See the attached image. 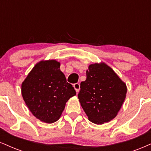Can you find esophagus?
I'll return each mask as SVG.
<instances>
[{
	"instance_id": "1",
	"label": "esophagus",
	"mask_w": 151,
	"mask_h": 151,
	"mask_svg": "<svg viewBox=\"0 0 151 151\" xmlns=\"http://www.w3.org/2000/svg\"><path fill=\"white\" fill-rule=\"evenodd\" d=\"M73 87L75 89V90L76 91V92H78L80 91V84L79 83H75L73 84Z\"/></svg>"
}]
</instances>
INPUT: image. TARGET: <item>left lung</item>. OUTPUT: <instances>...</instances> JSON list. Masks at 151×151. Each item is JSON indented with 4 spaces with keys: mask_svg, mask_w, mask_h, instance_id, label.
Returning <instances> with one entry per match:
<instances>
[{
    "mask_svg": "<svg viewBox=\"0 0 151 151\" xmlns=\"http://www.w3.org/2000/svg\"><path fill=\"white\" fill-rule=\"evenodd\" d=\"M86 74L78 96L89 120L97 124L112 120L126 97L125 83L104 63L90 65Z\"/></svg>",
    "mask_w": 151,
    "mask_h": 151,
    "instance_id": "left-lung-1",
    "label": "left lung"
}]
</instances>
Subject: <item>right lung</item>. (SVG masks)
Returning <instances> with one entry per match:
<instances>
[{"mask_svg":"<svg viewBox=\"0 0 151 151\" xmlns=\"http://www.w3.org/2000/svg\"><path fill=\"white\" fill-rule=\"evenodd\" d=\"M55 60L41 61L33 67L22 85L24 101L32 114L42 122L59 120L68 99L76 95Z\"/></svg>","mask_w":151,"mask_h":151,"instance_id":"right-lung-1","label":"right lung"}]
</instances>
